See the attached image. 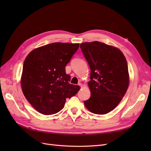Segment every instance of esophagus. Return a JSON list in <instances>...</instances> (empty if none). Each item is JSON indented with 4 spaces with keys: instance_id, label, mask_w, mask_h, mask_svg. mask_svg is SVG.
I'll list each match as a JSON object with an SVG mask.
<instances>
[{
    "instance_id": "1",
    "label": "esophagus",
    "mask_w": 151,
    "mask_h": 151,
    "mask_svg": "<svg viewBox=\"0 0 151 151\" xmlns=\"http://www.w3.org/2000/svg\"><path fill=\"white\" fill-rule=\"evenodd\" d=\"M78 86H80L81 88H82V87H83V84H82L81 83H79V84H78Z\"/></svg>"
}]
</instances>
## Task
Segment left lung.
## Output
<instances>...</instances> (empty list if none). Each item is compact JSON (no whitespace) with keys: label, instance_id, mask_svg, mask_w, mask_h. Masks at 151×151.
Listing matches in <instances>:
<instances>
[{"label":"left lung","instance_id":"obj_1","mask_svg":"<svg viewBox=\"0 0 151 151\" xmlns=\"http://www.w3.org/2000/svg\"><path fill=\"white\" fill-rule=\"evenodd\" d=\"M80 47L91 69V97L84 105L91 112L104 115L120 103L129 87L126 58L118 48L99 42L81 43Z\"/></svg>","mask_w":151,"mask_h":151}]
</instances>
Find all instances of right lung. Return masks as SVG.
<instances>
[{
    "label": "right lung",
    "mask_w": 151,
    "mask_h": 151,
    "mask_svg": "<svg viewBox=\"0 0 151 151\" xmlns=\"http://www.w3.org/2000/svg\"><path fill=\"white\" fill-rule=\"evenodd\" d=\"M79 43H53L33 50L23 63L21 84L24 96L36 110L50 115L60 111L66 98L75 96L80 88L69 84L65 66Z\"/></svg>",
    "instance_id": "obj_1"
}]
</instances>
